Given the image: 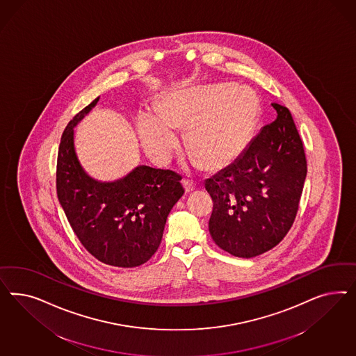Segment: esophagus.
Segmentation results:
<instances>
[{"label":"esophagus","instance_id":"esophagus-1","mask_svg":"<svg viewBox=\"0 0 356 356\" xmlns=\"http://www.w3.org/2000/svg\"><path fill=\"white\" fill-rule=\"evenodd\" d=\"M183 186L184 189H185V193L193 192L194 188H195V185L192 181H189V180H184Z\"/></svg>","mask_w":356,"mask_h":356}]
</instances>
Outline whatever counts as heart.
Instances as JSON below:
<instances>
[{
    "label": "heart",
    "mask_w": 356,
    "mask_h": 356,
    "mask_svg": "<svg viewBox=\"0 0 356 356\" xmlns=\"http://www.w3.org/2000/svg\"><path fill=\"white\" fill-rule=\"evenodd\" d=\"M257 95L243 86L210 85L163 95L158 112L143 109L136 128L151 159L164 164L185 128L186 145L207 168H222L245 150L259 118Z\"/></svg>",
    "instance_id": "obj_1"
}]
</instances>
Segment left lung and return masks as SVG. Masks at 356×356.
Returning <instances> with one entry per match:
<instances>
[{"instance_id": "left-lung-1", "label": "left lung", "mask_w": 356, "mask_h": 356, "mask_svg": "<svg viewBox=\"0 0 356 356\" xmlns=\"http://www.w3.org/2000/svg\"><path fill=\"white\" fill-rule=\"evenodd\" d=\"M259 130L236 161L205 181L213 198L209 231L219 248L250 259L290 231L307 176L302 138L289 108Z\"/></svg>"}]
</instances>
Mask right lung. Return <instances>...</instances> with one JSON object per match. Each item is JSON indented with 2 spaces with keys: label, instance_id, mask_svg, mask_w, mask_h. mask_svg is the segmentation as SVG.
Returning a JSON list of instances; mask_svg holds the SVG:
<instances>
[{
  "label": "right lung",
  "instance_id": "add662e5",
  "mask_svg": "<svg viewBox=\"0 0 356 356\" xmlns=\"http://www.w3.org/2000/svg\"><path fill=\"white\" fill-rule=\"evenodd\" d=\"M99 97L65 128L56 186L60 205L82 245L103 264L136 268L158 250L167 216L184 194L181 176L170 170L138 165L115 181H99L76 156L74 128Z\"/></svg>",
  "mask_w": 356,
  "mask_h": 356
}]
</instances>
